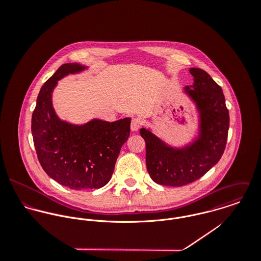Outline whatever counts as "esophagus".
Masks as SVG:
<instances>
[{
	"label": "esophagus",
	"mask_w": 261,
	"mask_h": 261,
	"mask_svg": "<svg viewBox=\"0 0 261 261\" xmlns=\"http://www.w3.org/2000/svg\"><path fill=\"white\" fill-rule=\"evenodd\" d=\"M142 120L141 119H139V118H137V117H134L133 119H132V122H130V129L133 130V132H137L141 126H142Z\"/></svg>",
	"instance_id": "34e87169"
}]
</instances>
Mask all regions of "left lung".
Instances as JSON below:
<instances>
[{"instance_id": "obj_1", "label": "left lung", "mask_w": 261, "mask_h": 261, "mask_svg": "<svg viewBox=\"0 0 261 261\" xmlns=\"http://www.w3.org/2000/svg\"><path fill=\"white\" fill-rule=\"evenodd\" d=\"M194 83L184 92L199 113L197 138L185 147H171L152 132L141 128L146 142L149 176L160 185L185 186L205 175L223 154L229 129V112L221 87L206 71L190 68Z\"/></svg>"}]
</instances>
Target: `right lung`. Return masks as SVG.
Wrapping results in <instances>:
<instances>
[{
	"label": "right lung",
	"mask_w": 261,
	"mask_h": 261,
	"mask_svg": "<svg viewBox=\"0 0 261 261\" xmlns=\"http://www.w3.org/2000/svg\"><path fill=\"white\" fill-rule=\"evenodd\" d=\"M88 67L61 65L41 87L32 114V136L38 160L46 174L73 190L106 186L130 132V118L106 121L93 118L83 124L61 120L53 109L52 92L58 80Z\"/></svg>",
	"instance_id": "1"
}]
</instances>
